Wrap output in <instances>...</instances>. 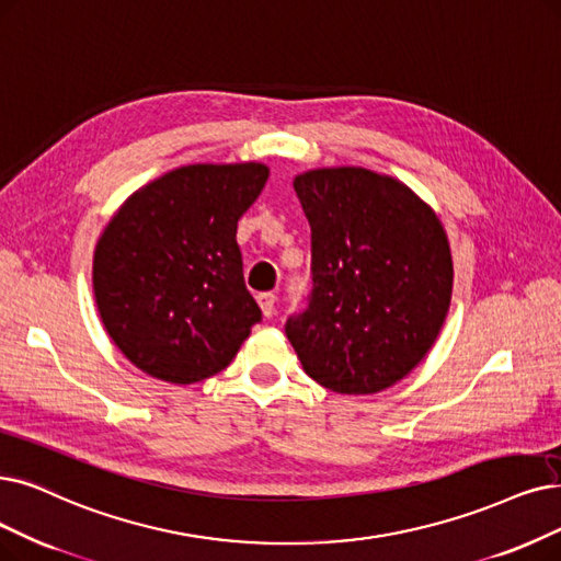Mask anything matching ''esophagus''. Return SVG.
<instances>
[{
    "mask_svg": "<svg viewBox=\"0 0 561 561\" xmlns=\"http://www.w3.org/2000/svg\"><path fill=\"white\" fill-rule=\"evenodd\" d=\"M257 304L262 308V316L264 318H272L274 316V306H276V295L262 293V295H257Z\"/></svg>",
    "mask_w": 561,
    "mask_h": 561,
    "instance_id": "esophagus-1",
    "label": "esophagus"
}]
</instances>
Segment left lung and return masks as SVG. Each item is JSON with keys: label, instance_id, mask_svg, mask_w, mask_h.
<instances>
[{"label": "left lung", "instance_id": "8db88e82", "mask_svg": "<svg viewBox=\"0 0 561 561\" xmlns=\"http://www.w3.org/2000/svg\"><path fill=\"white\" fill-rule=\"evenodd\" d=\"M310 222L312 295L285 333L308 377L347 396L385 391L435 345L454 260L433 207L366 168L295 176Z\"/></svg>", "mask_w": 561, "mask_h": 561}]
</instances>
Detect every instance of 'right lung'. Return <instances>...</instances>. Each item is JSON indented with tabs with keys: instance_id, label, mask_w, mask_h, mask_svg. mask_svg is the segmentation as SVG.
Listing matches in <instances>:
<instances>
[{
	"instance_id": "obj_1",
	"label": "right lung",
	"mask_w": 561,
	"mask_h": 561,
	"mask_svg": "<svg viewBox=\"0 0 561 561\" xmlns=\"http://www.w3.org/2000/svg\"><path fill=\"white\" fill-rule=\"evenodd\" d=\"M268 179L264 163H195L138 188L94 251L101 322L122 354L170 385L228 368L262 320L243 283L237 222Z\"/></svg>"
}]
</instances>
